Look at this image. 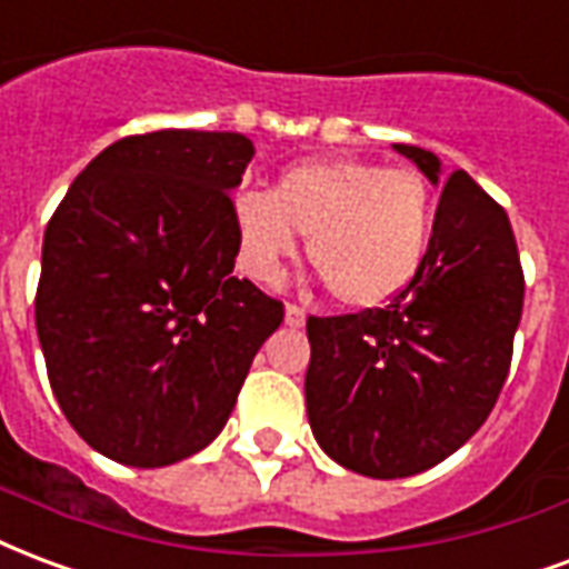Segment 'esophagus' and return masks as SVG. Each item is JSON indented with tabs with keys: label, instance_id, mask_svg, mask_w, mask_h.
I'll return each mask as SVG.
<instances>
[{
	"label": "esophagus",
	"instance_id": "34e87169",
	"mask_svg": "<svg viewBox=\"0 0 569 569\" xmlns=\"http://www.w3.org/2000/svg\"><path fill=\"white\" fill-rule=\"evenodd\" d=\"M307 313L298 305H286V326L289 328H301L305 326Z\"/></svg>",
	"mask_w": 569,
	"mask_h": 569
}]
</instances>
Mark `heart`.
<instances>
[{
  "mask_svg": "<svg viewBox=\"0 0 569 569\" xmlns=\"http://www.w3.org/2000/svg\"><path fill=\"white\" fill-rule=\"evenodd\" d=\"M231 226L256 283H283L298 234H310L307 256L328 292L347 307H382L425 268L435 196L413 168L313 159L283 171L273 192L241 189Z\"/></svg>",
  "mask_w": 569,
  "mask_h": 569,
  "instance_id": "1",
  "label": "heart"
}]
</instances>
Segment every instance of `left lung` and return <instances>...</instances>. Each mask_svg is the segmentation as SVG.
<instances>
[{
    "mask_svg": "<svg viewBox=\"0 0 569 569\" xmlns=\"http://www.w3.org/2000/svg\"><path fill=\"white\" fill-rule=\"evenodd\" d=\"M435 187L431 250L389 307L310 317L307 419L328 458L373 479L440 465L477 435L507 382L525 273L507 210L431 150L395 144Z\"/></svg>",
    "mask_w": 569,
    "mask_h": 569,
    "instance_id": "8db88e82",
    "label": "left lung"
}]
</instances>
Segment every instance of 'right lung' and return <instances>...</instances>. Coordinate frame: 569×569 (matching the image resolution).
<instances>
[{"label":"right lung","mask_w":569,"mask_h":569,"mask_svg":"<svg viewBox=\"0 0 569 569\" xmlns=\"http://www.w3.org/2000/svg\"><path fill=\"white\" fill-rule=\"evenodd\" d=\"M238 132L129 134L74 178L41 247L36 328L71 428L129 467L196 456L229 422L283 305L231 277Z\"/></svg>","instance_id":"obj_1"}]
</instances>
